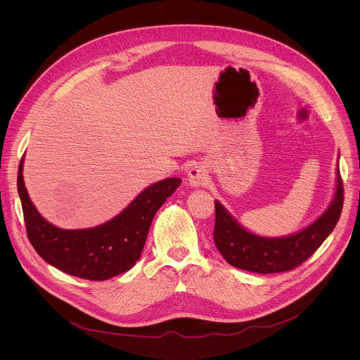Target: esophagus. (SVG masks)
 I'll return each mask as SVG.
<instances>
[{
	"label": "esophagus",
	"mask_w": 360,
	"mask_h": 360,
	"mask_svg": "<svg viewBox=\"0 0 360 360\" xmlns=\"http://www.w3.org/2000/svg\"><path fill=\"white\" fill-rule=\"evenodd\" d=\"M208 174L207 169H205L202 165H193L188 171V181L192 186H200V185H207L208 184Z\"/></svg>",
	"instance_id": "obj_1"
}]
</instances>
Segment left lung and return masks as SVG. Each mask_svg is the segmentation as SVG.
<instances>
[{
  "label": "left lung",
  "mask_w": 360,
  "mask_h": 360,
  "mask_svg": "<svg viewBox=\"0 0 360 360\" xmlns=\"http://www.w3.org/2000/svg\"><path fill=\"white\" fill-rule=\"evenodd\" d=\"M343 207V182L338 186L328 211L306 229L286 238H261L245 231L215 200L214 240L225 261L256 274H278L297 268L318 250L336 226Z\"/></svg>",
  "instance_id": "1"
}]
</instances>
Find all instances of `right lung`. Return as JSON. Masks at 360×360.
Listing matches in <instances>:
<instances>
[{"mask_svg": "<svg viewBox=\"0 0 360 360\" xmlns=\"http://www.w3.org/2000/svg\"><path fill=\"white\" fill-rule=\"evenodd\" d=\"M179 185V178L160 181L104 225L68 231L51 225L35 210L24 185L22 161L17 179L27 236L37 253L57 269L88 281H105L135 265L153 217Z\"/></svg>", "mask_w": 360, "mask_h": 360, "instance_id": "add662e5", "label": "right lung"}]
</instances>
